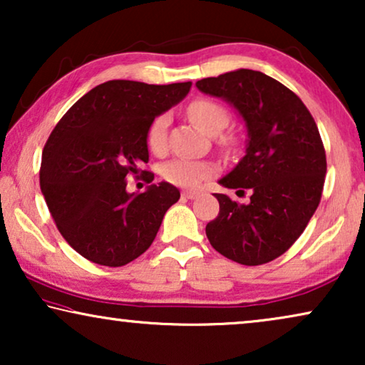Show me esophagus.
<instances>
[{
  "label": "esophagus",
  "mask_w": 365,
  "mask_h": 365,
  "mask_svg": "<svg viewBox=\"0 0 365 365\" xmlns=\"http://www.w3.org/2000/svg\"><path fill=\"white\" fill-rule=\"evenodd\" d=\"M182 197L194 199V197H197V192H194V191H184V192H182Z\"/></svg>",
  "instance_id": "esophagus-1"
}]
</instances>
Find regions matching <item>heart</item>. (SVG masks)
I'll list each match as a JSON object with an SVG mask.
<instances>
[{"label":"heart","mask_w":365,"mask_h":365,"mask_svg":"<svg viewBox=\"0 0 365 365\" xmlns=\"http://www.w3.org/2000/svg\"><path fill=\"white\" fill-rule=\"evenodd\" d=\"M187 116L202 129L204 133L216 136L229 124V111L222 106L221 103L212 101V99L197 98L189 103ZM168 128H169V116L168 114H159L158 118L153 119L149 124L146 141L148 148L151 153L161 154L166 153L168 149ZM222 143L226 146H232L234 138L224 136ZM214 166L207 161H196V159L186 158H174L163 166V178L174 186L194 189L201 184L204 179L212 176Z\"/></svg>","instance_id":"b5f03b06"}]
</instances>
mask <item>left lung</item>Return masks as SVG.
Instances as JSON below:
<instances>
[{
  "instance_id": "obj_1",
  "label": "left lung",
  "mask_w": 365,
  "mask_h": 365,
  "mask_svg": "<svg viewBox=\"0 0 365 365\" xmlns=\"http://www.w3.org/2000/svg\"><path fill=\"white\" fill-rule=\"evenodd\" d=\"M196 86L231 103L249 134L246 156L219 184L249 191L251 201L216 194L219 214L206 236L234 262H271L297 241L321 202L327 161L317 124L296 93L261 71L237 69Z\"/></svg>"
}]
</instances>
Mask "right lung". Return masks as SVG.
Returning a JSON list of instances; mask_svg holds the SVG:
<instances>
[{
    "label": "right lung",
    "mask_w": 365,
    "mask_h": 365,
    "mask_svg": "<svg viewBox=\"0 0 365 365\" xmlns=\"http://www.w3.org/2000/svg\"><path fill=\"white\" fill-rule=\"evenodd\" d=\"M191 83L146 84L113 79L78 99L43 149L39 184L61 236L99 266L121 267L146 252L164 214L181 194L169 182L129 194L126 179L154 174L146 134L159 114L181 101Z\"/></svg>",
    "instance_id": "obj_1"
}]
</instances>
